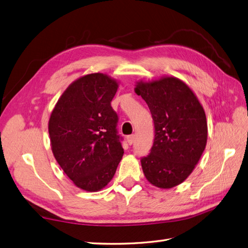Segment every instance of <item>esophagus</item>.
Instances as JSON below:
<instances>
[{
  "instance_id": "1",
  "label": "esophagus",
  "mask_w": 248,
  "mask_h": 248,
  "mask_svg": "<svg viewBox=\"0 0 248 248\" xmlns=\"http://www.w3.org/2000/svg\"><path fill=\"white\" fill-rule=\"evenodd\" d=\"M134 140H136V136H129V137H127V142H128V145H132L133 142H134Z\"/></svg>"
}]
</instances>
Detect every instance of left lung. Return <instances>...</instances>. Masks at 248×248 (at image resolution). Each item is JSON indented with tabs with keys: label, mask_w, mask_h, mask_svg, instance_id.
I'll use <instances>...</instances> for the list:
<instances>
[{
	"label": "left lung",
	"mask_w": 248,
	"mask_h": 248,
	"mask_svg": "<svg viewBox=\"0 0 248 248\" xmlns=\"http://www.w3.org/2000/svg\"><path fill=\"white\" fill-rule=\"evenodd\" d=\"M134 92L148 104L155 127L151 153L140 160L142 171L152 185L172 188L188 178L206 148L204 108L190 87L175 77L139 80Z\"/></svg>",
	"instance_id": "1"
}]
</instances>
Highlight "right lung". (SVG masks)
<instances>
[{
  "label": "right lung",
  "mask_w": 248,
  "mask_h": 248,
  "mask_svg": "<svg viewBox=\"0 0 248 248\" xmlns=\"http://www.w3.org/2000/svg\"><path fill=\"white\" fill-rule=\"evenodd\" d=\"M119 81L108 74H86L68 86L48 121L57 162L78 188L96 192L114 177L124 154L110 101Z\"/></svg>",
  "instance_id": "right-lung-1"
}]
</instances>
